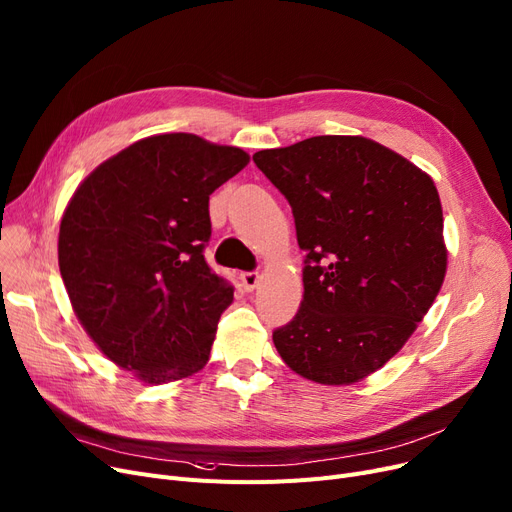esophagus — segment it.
I'll use <instances>...</instances> for the list:
<instances>
[{"label":"esophagus","mask_w":512,"mask_h":512,"mask_svg":"<svg viewBox=\"0 0 512 512\" xmlns=\"http://www.w3.org/2000/svg\"><path fill=\"white\" fill-rule=\"evenodd\" d=\"M240 282H242L244 288H247V291H253V288L259 282V274L257 272H242L240 274Z\"/></svg>","instance_id":"esophagus-1"}]
</instances>
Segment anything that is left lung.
<instances>
[{
    "label": "left lung",
    "instance_id": "obj_1",
    "mask_svg": "<svg viewBox=\"0 0 512 512\" xmlns=\"http://www.w3.org/2000/svg\"><path fill=\"white\" fill-rule=\"evenodd\" d=\"M255 165L293 209L303 259L280 358L322 385H351L404 347L446 276L439 194L427 173L362 136L259 150Z\"/></svg>",
    "mask_w": 512,
    "mask_h": 512
}]
</instances>
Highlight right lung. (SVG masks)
I'll return each mask as SVG.
<instances>
[{
	"instance_id": "1",
	"label": "right lung",
	"mask_w": 512,
	"mask_h": 512,
	"mask_svg": "<svg viewBox=\"0 0 512 512\" xmlns=\"http://www.w3.org/2000/svg\"><path fill=\"white\" fill-rule=\"evenodd\" d=\"M249 163L234 146L165 133L85 177L60 221L58 265L108 360L161 385L201 370L234 286L205 261L209 196Z\"/></svg>"
}]
</instances>
